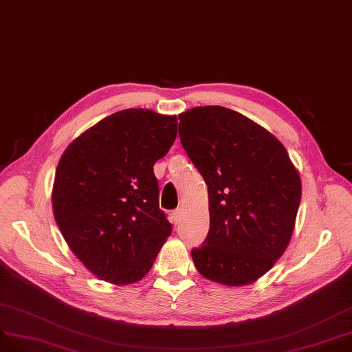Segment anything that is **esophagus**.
I'll return each instance as SVG.
<instances>
[{"instance_id":"1","label":"esophagus","mask_w":352,"mask_h":352,"mask_svg":"<svg viewBox=\"0 0 352 352\" xmlns=\"http://www.w3.org/2000/svg\"><path fill=\"white\" fill-rule=\"evenodd\" d=\"M181 217H183V209H181V208H178V209H175V210L173 212V214H171V219H173V223H174V225L179 223V221H181Z\"/></svg>"}]
</instances>
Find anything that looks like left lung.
Here are the masks:
<instances>
[{
  "label": "left lung",
  "instance_id": "8db88e82",
  "mask_svg": "<svg viewBox=\"0 0 352 352\" xmlns=\"http://www.w3.org/2000/svg\"><path fill=\"white\" fill-rule=\"evenodd\" d=\"M179 140L205 178L210 226L192 248L196 269L226 287L254 282L287 250L301 201V178L283 144L223 107L178 116Z\"/></svg>",
  "mask_w": 352,
  "mask_h": 352
}]
</instances>
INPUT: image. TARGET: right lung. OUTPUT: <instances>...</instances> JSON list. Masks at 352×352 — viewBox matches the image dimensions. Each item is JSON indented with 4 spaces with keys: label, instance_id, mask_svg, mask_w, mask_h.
Wrapping results in <instances>:
<instances>
[{
    "label": "right lung",
    "instance_id": "add662e5",
    "mask_svg": "<svg viewBox=\"0 0 352 352\" xmlns=\"http://www.w3.org/2000/svg\"><path fill=\"white\" fill-rule=\"evenodd\" d=\"M175 138V116L130 108L100 120L64 151L54 217L72 252L99 279L140 280L171 235L153 165Z\"/></svg>",
    "mask_w": 352,
    "mask_h": 352
}]
</instances>
